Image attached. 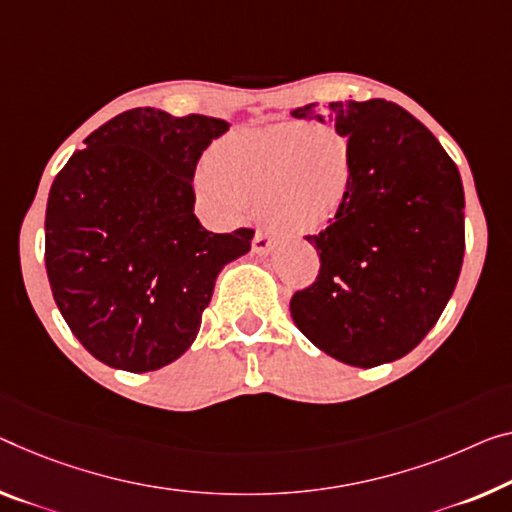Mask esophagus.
I'll list each match as a JSON object with an SVG mask.
<instances>
[{
    "label": "esophagus",
    "instance_id": "esophagus-1",
    "mask_svg": "<svg viewBox=\"0 0 512 512\" xmlns=\"http://www.w3.org/2000/svg\"><path fill=\"white\" fill-rule=\"evenodd\" d=\"M272 247H274V235L270 231L258 229L254 235V251H258V254H267Z\"/></svg>",
    "mask_w": 512,
    "mask_h": 512
}]
</instances>
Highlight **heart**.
Segmentation results:
<instances>
[{
    "label": "heart",
    "mask_w": 512,
    "mask_h": 512,
    "mask_svg": "<svg viewBox=\"0 0 512 512\" xmlns=\"http://www.w3.org/2000/svg\"><path fill=\"white\" fill-rule=\"evenodd\" d=\"M359 151L334 125L277 123L217 141L196 185L222 217L261 210L272 229H325L348 208Z\"/></svg>",
    "instance_id": "1"
}]
</instances>
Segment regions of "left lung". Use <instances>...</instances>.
<instances>
[{
	"label": "left lung",
	"mask_w": 512,
	"mask_h": 512,
	"mask_svg": "<svg viewBox=\"0 0 512 512\" xmlns=\"http://www.w3.org/2000/svg\"><path fill=\"white\" fill-rule=\"evenodd\" d=\"M295 119L350 135L359 171L348 208L306 240L320 272L290 300L309 341L343 364L405 357L435 327L465 256L460 171L419 119L389 100L304 105Z\"/></svg>",
	"instance_id": "8db88e82"
}]
</instances>
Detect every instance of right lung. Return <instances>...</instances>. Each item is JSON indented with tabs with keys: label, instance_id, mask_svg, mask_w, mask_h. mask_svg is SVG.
<instances>
[{
	"label": "right lung",
	"instance_id": "add662e5",
	"mask_svg": "<svg viewBox=\"0 0 512 512\" xmlns=\"http://www.w3.org/2000/svg\"><path fill=\"white\" fill-rule=\"evenodd\" d=\"M229 123L137 107L84 139L50 187L45 270L70 332L102 364L157 371L194 343L217 274L254 229L194 215L199 157Z\"/></svg>",
	"mask_w": 512,
	"mask_h": 512
}]
</instances>
